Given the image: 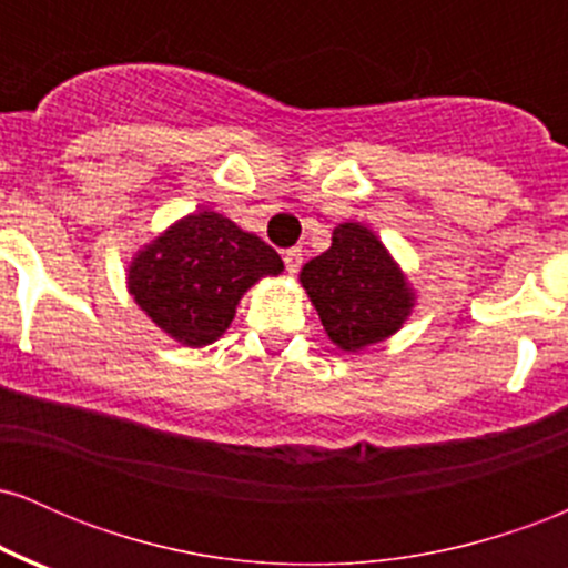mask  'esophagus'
<instances>
[{"mask_svg": "<svg viewBox=\"0 0 568 568\" xmlns=\"http://www.w3.org/2000/svg\"><path fill=\"white\" fill-rule=\"evenodd\" d=\"M283 262H285V270H288L291 275H296L298 266H302V251H298V247H288V251L283 253Z\"/></svg>", "mask_w": 568, "mask_h": 568, "instance_id": "1", "label": "esophagus"}]
</instances>
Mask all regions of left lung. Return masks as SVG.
<instances>
[{
	"instance_id": "8db88e82",
	"label": "left lung",
	"mask_w": 568,
	"mask_h": 568,
	"mask_svg": "<svg viewBox=\"0 0 568 568\" xmlns=\"http://www.w3.org/2000/svg\"><path fill=\"white\" fill-rule=\"evenodd\" d=\"M331 342L361 352L403 328L416 293L387 245L357 221L334 230L331 247L298 272Z\"/></svg>"
}]
</instances>
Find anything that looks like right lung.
<instances>
[{"instance_id":"right-lung-1","label":"right lung","mask_w":568,"mask_h":568,"mask_svg":"<svg viewBox=\"0 0 568 568\" xmlns=\"http://www.w3.org/2000/svg\"><path fill=\"white\" fill-rule=\"evenodd\" d=\"M280 272L275 247L200 207L135 251L128 291L160 331L197 349L224 336L251 285Z\"/></svg>"}]
</instances>
